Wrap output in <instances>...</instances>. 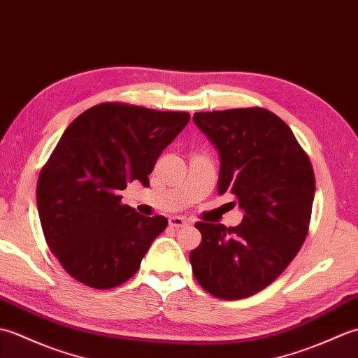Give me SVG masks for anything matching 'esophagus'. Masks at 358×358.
I'll use <instances>...</instances> for the list:
<instances>
[{"label":"esophagus","instance_id":"1","mask_svg":"<svg viewBox=\"0 0 358 358\" xmlns=\"http://www.w3.org/2000/svg\"><path fill=\"white\" fill-rule=\"evenodd\" d=\"M187 224V220L183 217H171L169 218V226L171 227H183Z\"/></svg>","mask_w":358,"mask_h":358}]
</instances>
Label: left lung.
<instances>
[{
    "label": "left lung",
    "instance_id": "left-lung-1",
    "mask_svg": "<svg viewBox=\"0 0 358 358\" xmlns=\"http://www.w3.org/2000/svg\"><path fill=\"white\" fill-rule=\"evenodd\" d=\"M220 157L218 194L237 196L235 227L196 223L200 246L189 260L200 286L240 300L269 286L299 254L315 194L314 171L283 120L262 108L194 113Z\"/></svg>",
    "mask_w": 358,
    "mask_h": 358
}]
</instances>
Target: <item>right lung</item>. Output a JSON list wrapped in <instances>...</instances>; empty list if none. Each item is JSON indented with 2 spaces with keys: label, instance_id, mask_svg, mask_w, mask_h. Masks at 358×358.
Returning <instances> with one entry per match:
<instances>
[{
  "label": "right lung",
  "instance_id": "obj_1",
  "mask_svg": "<svg viewBox=\"0 0 358 358\" xmlns=\"http://www.w3.org/2000/svg\"><path fill=\"white\" fill-rule=\"evenodd\" d=\"M191 115L103 103L75 118L38 178L36 206L44 238L67 273L110 289L140 269L163 215L144 217L121 204V191L149 186L159 154Z\"/></svg>",
  "mask_w": 358,
  "mask_h": 358
}]
</instances>
